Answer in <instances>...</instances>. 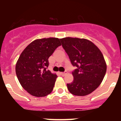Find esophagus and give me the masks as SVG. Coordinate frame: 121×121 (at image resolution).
I'll use <instances>...</instances> for the list:
<instances>
[{
    "instance_id": "1",
    "label": "esophagus",
    "mask_w": 121,
    "mask_h": 121,
    "mask_svg": "<svg viewBox=\"0 0 121 121\" xmlns=\"http://www.w3.org/2000/svg\"><path fill=\"white\" fill-rule=\"evenodd\" d=\"M67 71L63 72H63H62V73H60V74L62 75V76H64V75H65V74H67Z\"/></svg>"
}]
</instances>
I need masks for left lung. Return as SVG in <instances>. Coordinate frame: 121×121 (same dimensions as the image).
I'll return each mask as SVG.
<instances>
[{
  "instance_id": "left-lung-1",
  "label": "left lung",
  "mask_w": 121,
  "mask_h": 121,
  "mask_svg": "<svg viewBox=\"0 0 121 121\" xmlns=\"http://www.w3.org/2000/svg\"><path fill=\"white\" fill-rule=\"evenodd\" d=\"M62 46L72 65L77 67L72 73L74 80L67 84L72 94L85 96L93 92L101 84L105 75L107 64L100 50L85 39H60Z\"/></svg>"
}]
</instances>
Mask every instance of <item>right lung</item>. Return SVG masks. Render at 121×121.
I'll use <instances>...</instances> for the list:
<instances>
[{
  "mask_svg": "<svg viewBox=\"0 0 121 121\" xmlns=\"http://www.w3.org/2000/svg\"><path fill=\"white\" fill-rule=\"evenodd\" d=\"M55 37L37 39L23 51L16 64V73L22 87L31 95L47 96L52 92L57 76L47 70L48 58L61 46Z\"/></svg>",
  "mask_w": 121,
  "mask_h": 121,
  "instance_id": "add662e5",
  "label": "right lung"
}]
</instances>
